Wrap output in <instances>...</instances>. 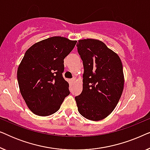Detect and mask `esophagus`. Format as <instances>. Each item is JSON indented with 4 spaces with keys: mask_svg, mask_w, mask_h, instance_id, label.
I'll return each mask as SVG.
<instances>
[{
    "mask_svg": "<svg viewBox=\"0 0 150 150\" xmlns=\"http://www.w3.org/2000/svg\"><path fill=\"white\" fill-rule=\"evenodd\" d=\"M75 82H76V79H75V78H74V79H72L70 80V83L72 84V85H73V84H74Z\"/></svg>",
    "mask_w": 150,
    "mask_h": 150,
    "instance_id": "esophagus-1",
    "label": "esophagus"
}]
</instances>
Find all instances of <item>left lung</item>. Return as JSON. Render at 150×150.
<instances>
[{"label":"left lung","instance_id":"left-lung-1","mask_svg":"<svg viewBox=\"0 0 150 150\" xmlns=\"http://www.w3.org/2000/svg\"><path fill=\"white\" fill-rule=\"evenodd\" d=\"M78 52L83 60V91L75 100L79 113L91 121L106 118L116 107L124 86L122 61L102 41L79 40Z\"/></svg>","mask_w":150,"mask_h":150}]
</instances>
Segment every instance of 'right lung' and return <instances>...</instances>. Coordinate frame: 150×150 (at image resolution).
I'll list each match as a JSON object with an SVG mask.
<instances>
[{
    "instance_id": "right-lung-1",
    "label": "right lung",
    "mask_w": 150,
    "mask_h": 150,
    "mask_svg": "<svg viewBox=\"0 0 150 150\" xmlns=\"http://www.w3.org/2000/svg\"><path fill=\"white\" fill-rule=\"evenodd\" d=\"M77 41L54 36L37 42L26 50L17 71L20 93L28 108L39 116H49L69 94L63 78L64 59Z\"/></svg>"
}]
</instances>
